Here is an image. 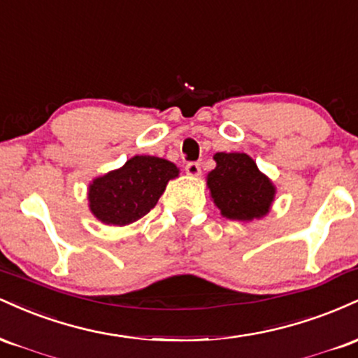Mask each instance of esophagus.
Masks as SVG:
<instances>
[{"instance_id": "34e87169", "label": "esophagus", "mask_w": 358, "mask_h": 358, "mask_svg": "<svg viewBox=\"0 0 358 358\" xmlns=\"http://www.w3.org/2000/svg\"><path fill=\"white\" fill-rule=\"evenodd\" d=\"M185 170H187V175H190V176H200V173H202V170H200V165H199V163H195V162L187 163Z\"/></svg>"}]
</instances>
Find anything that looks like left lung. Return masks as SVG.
<instances>
[{
	"label": "left lung",
	"instance_id": "obj_1",
	"mask_svg": "<svg viewBox=\"0 0 358 358\" xmlns=\"http://www.w3.org/2000/svg\"><path fill=\"white\" fill-rule=\"evenodd\" d=\"M215 168L207 175L213 205L225 219L252 222L266 217L276 199V187L245 153L213 155Z\"/></svg>",
	"mask_w": 358,
	"mask_h": 358
}]
</instances>
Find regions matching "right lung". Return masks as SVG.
Instances as JSON below:
<instances>
[{"mask_svg":"<svg viewBox=\"0 0 358 358\" xmlns=\"http://www.w3.org/2000/svg\"><path fill=\"white\" fill-rule=\"evenodd\" d=\"M178 175L180 168L165 158L136 155L89 183V210L102 224L124 227L145 217Z\"/></svg>","mask_w":358,"mask_h":358,"instance_id":"add662e5","label":"right lung"}]
</instances>
